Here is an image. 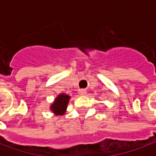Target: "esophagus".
<instances>
[{
	"mask_svg": "<svg viewBox=\"0 0 156 156\" xmlns=\"http://www.w3.org/2000/svg\"><path fill=\"white\" fill-rule=\"evenodd\" d=\"M86 93H87V91L85 90L84 88H80V89H78V94L80 95H85L86 94Z\"/></svg>",
	"mask_w": 156,
	"mask_h": 156,
	"instance_id": "34e87169",
	"label": "esophagus"
}]
</instances>
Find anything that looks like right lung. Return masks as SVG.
<instances>
[{
	"instance_id": "1",
	"label": "right lung",
	"mask_w": 156,
	"mask_h": 156,
	"mask_svg": "<svg viewBox=\"0 0 156 156\" xmlns=\"http://www.w3.org/2000/svg\"><path fill=\"white\" fill-rule=\"evenodd\" d=\"M70 97L64 94H59L55 98V101L51 105V110L56 115H64L65 111L67 109V105L69 102Z\"/></svg>"
}]
</instances>
